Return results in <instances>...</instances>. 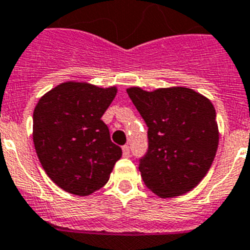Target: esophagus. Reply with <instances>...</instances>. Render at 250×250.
<instances>
[{
  "label": "esophagus",
  "instance_id": "1",
  "mask_svg": "<svg viewBox=\"0 0 250 250\" xmlns=\"http://www.w3.org/2000/svg\"><path fill=\"white\" fill-rule=\"evenodd\" d=\"M122 149H123V156H125V157H129V156H131V148H129L128 145H125V146L122 147Z\"/></svg>",
  "mask_w": 250,
  "mask_h": 250
}]
</instances>
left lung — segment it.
I'll use <instances>...</instances> for the list:
<instances>
[{
	"mask_svg": "<svg viewBox=\"0 0 250 250\" xmlns=\"http://www.w3.org/2000/svg\"><path fill=\"white\" fill-rule=\"evenodd\" d=\"M148 127V148L140 158L145 185L161 197L185 194L204 179L219 143L216 113L208 98L175 86L127 89Z\"/></svg>",
	"mask_w": 250,
	"mask_h": 250,
	"instance_id": "obj_1",
	"label": "left lung"
}]
</instances>
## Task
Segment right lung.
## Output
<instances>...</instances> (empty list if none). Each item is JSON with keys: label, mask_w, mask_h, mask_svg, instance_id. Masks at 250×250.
I'll list each match as a JSON object with an SVG mask.
<instances>
[{"label": "right lung", "mask_w": 250, "mask_h": 250, "mask_svg": "<svg viewBox=\"0 0 250 250\" xmlns=\"http://www.w3.org/2000/svg\"><path fill=\"white\" fill-rule=\"evenodd\" d=\"M116 93V86L68 82L35 107V149L47 176L66 192L86 196L103 188L122 157L101 119Z\"/></svg>", "instance_id": "1"}]
</instances>
